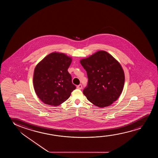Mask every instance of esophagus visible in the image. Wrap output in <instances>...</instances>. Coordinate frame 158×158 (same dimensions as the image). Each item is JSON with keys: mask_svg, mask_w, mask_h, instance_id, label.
Here are the masks:
<instances>
[{"mask_svg": "<svg viewBox=\"0 0 158 158\" xmlns=\"http://www.w3.org/2000/svg\"><path fill=\"white\" fill-rule=\"evenodd\" d=\"M77 89H82V85H78V86H77Z\"/></svg>", "mask_w": 158, "mask_h": 158, "instance_id": "esophagus-1", "label": "esophagus"}]
</instances>
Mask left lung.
<instances>
[{"instance_id":"obj_1","label":"left lung","mask_w":158,"mask_h":158,"mask_svg":"<svg viewBox=\"0 0 158 158\" xmlns=\"http://www.w3.org/2000/svg\"><path fill=\"white\" fill-rule=\"evenodd\" d=\"M80 63L87 72L88 83L83 93L99 107L110 106L120 97L123 89L125 74L119 62L110 54L99 51Z\"/></svg>"}]
</instances>
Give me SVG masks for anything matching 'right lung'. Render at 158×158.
<instances>
[{
  "label": "right lung",
  "instance_id": "add662e5",
  "mask_svg": "<svg viewBox=\"0 0 158 158\" xmlns=\"http://www.w3.org/2000/svg\"><path fill=\"white\" fill-rule=\"evenodd\" d=\"M71 62L72 59L66 54L53 52L38 64L33 82L35 92L41 102L56 106L69 99L76 89L67 71Z\"/></svg>",
  "mask_w": 158,
  "mask_h": 158
}]
</instances>
